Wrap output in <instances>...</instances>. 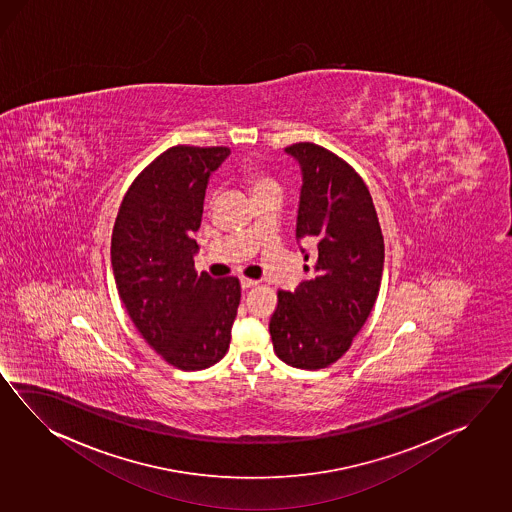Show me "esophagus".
Here are the masks:
<instances>
[{
  "label": "esophagus",
  "mask_w": 512,
  "mask_h": 512,
  "mask_svg": "<svg viewBox=\"0 0 512 512\" xmlns=\"http://www.w3.org/2000/svg\"><path fill=\"white\" fill-rule=\"evenodd\" d=\"M259 281H255V279H248V277H242L240 279V286H242V290H250L253 286H257Z\"/></svg>",
  "instance_id": "34e87169"
}]
</instances>
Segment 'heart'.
<instances>
[{
	"label": "heart",
	"mask_w": 512,
	"mask_h": 512,
	"mask_svg": "<svg viewBox=\"0 0 512 512\" xmlns=\"http://www.w3.org/2000/svg\"><path fill=\"white\" fill-rule=\"evenodd\" d=\"M246 183L250 185L253 196L264 193H281V185L273 178L272 174L261 167H248L244 172Z\"/></svg>",
	"instance_id": "obj_1"
}]
</instances>
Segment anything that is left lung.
<instances>
[{
    "instance_id": "1",
    "label": "left lung",
    "mask_w": 512,
    "mask_h": 512,
    "mask_svg": "<svg viewBox=\"0 0 512 512\" xmlns=\"http://www.w3.org/2000/svg\"><path fill=\"white\" fill-rule=\"evenodd\" d=\"M286 152L303 171L297 239L312 237L318 248L305 264L310 277L294 292H277L270 334L279 360L316 371L349 351L375 307L384 237L369 189L345 159L308 141Z\"/></svg>"
}]
</instances>
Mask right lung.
I'll list each match as a JSON object with an SVG mask.
<instances>
[{
  "mask_svg": "<svg viewBox=\"0 0 512 512\" xmlns=\"http://www.w3.org/2000/svg\"><path fill=\"white\" fill-rule=\"evenodd\" d=\"M228 147L176 145L128 187L112 233L117 292L139 334L167 362L200 371L228 353L237 318V277L194 270V231L211 172Z\"/></svg>",
  "mask_w": 512,
  "mask_h": 512,
  "instance_id": "1",
  "label": "right lung"
}]
</instances>
